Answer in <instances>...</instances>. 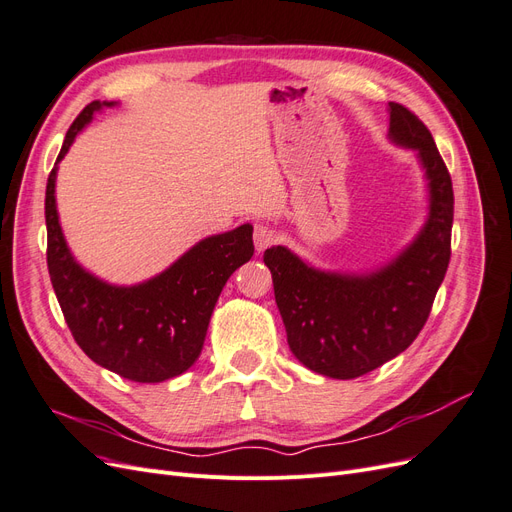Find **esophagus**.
I'll return each instance as SVG.
<instances>
[{"mask_svg":"<svg viewBox=\"0 0 512 512\" xmlns=\"http://www.w3.org/2000/svg\"><path fill=\"white\" fill-rule=\"evenodd\" d=\"M275 243V230L271 228V226H267V224H262V222H258L256 226H254V245H256V252L260 254V252H265L269 245H273Z\"/></svg>","mask_w":512,"mask_h":512,"instance_id":"esophagus-1","label":"esophagus"}]
</instances>
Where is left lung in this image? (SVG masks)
<instances>
[{"label": "left lung", "mask_w": 512, "mask_h": 512, "mask_svg": "<svg viewBox=\"0 0 512 512\" xmlns=\"http://www.w3.org/2000/svg\"><path fill=\"white\" fill-rule=\"evenodd\" d=\"M386 111V138L416 151L427 181V215L412 241L367 271L320 269L286 245L265 252L288 346L327 378H359L404 352L427 322L451 260V175L421 119L395 102Z\"/></svg>", "instance_id": "8db88e82"}]
</instances>
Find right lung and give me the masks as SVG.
Listing matches in <instances>:
<instances>
[{"label": "right lung", "mask_w": 512, "mask_h": 512, "mask_svg": "<svg viewBox=\"0 0 512 512\" xmlns=\"http://www.w3.org/2000/svg\"><path fill=\"white\" fill-rule=\"evenodd\" d=\"M91 102L70 126L46 183V262L61 312L76 344L100 367L132 382H164L200 356L209 320L228 277L254 256L252 224L194 243L173 265L145 282L121 286L87 271L70 252L59 224L55 183L59 162L102 108Z\"/></svg>", "instance_id": "right-lung-1"}]
</instances>
